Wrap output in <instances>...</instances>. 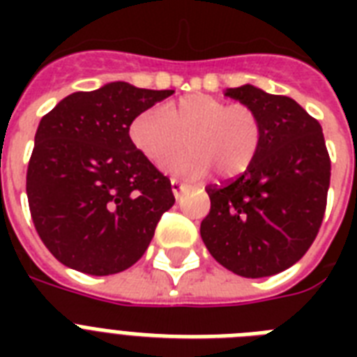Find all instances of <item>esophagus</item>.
I'll return each instance as SVG.
<instances>
[{"instance_id":"1","label":"esophagus","mask_w":357,"mask_h":357,"mask_svg":"<svg viewBox=\"0 0 357 357\" xmlns=\"http://www.w3.org/2000/svg\"><path fill=\"white\" fill-rule=\"evenodd\" d=\"M170 183H172L174 196H176V198H179V196H181V192H183V189H185V187H187V185H185L183 181H181V179H178V178L170 179Z\"/></svg>"}]
</instances>
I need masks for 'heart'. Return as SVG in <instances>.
Segmentation results:
<instances>
[{
    "label": "heart",
    "instance_id": "heart-1",
    "mask_svg": "<svg viewBox=\"0 0 357 357\" xmlns=\"http://www.w3.org/2000/svg\"><path fill=\"white\" fill-rule=\"evenodd\" d=\"M129 139L148 161H167V170L202 176L209 167L234 178L254 162L263 142V120L246 103H229L209 94H190L167 107L144 109L129 123Z\"/></svg>",
    "mask_w": 357,
    "mask_h": 357
}]
</instances>
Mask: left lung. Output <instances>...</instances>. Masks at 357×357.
Returning <instances> with one entry per match:
<instances>
[{
    "instance_id": "1",
    "label": "left lung",
    "mask_w": 357,
    "mask_h": 357,
    "mask_svg": "<svg viewBox=\"0 0 357 357\" xmlns=\"http://www.w3.org/2000/svg\"><path fill=\"white\" fill-rule=\"evenodd\" d=\"M226 96L254 107L263 142L237 178L207 185L200 234L209 254L244 278H265L304 257L326 211L332 162L319 120L287 96L243 85Z\"/></svg>"
}]
</instances>
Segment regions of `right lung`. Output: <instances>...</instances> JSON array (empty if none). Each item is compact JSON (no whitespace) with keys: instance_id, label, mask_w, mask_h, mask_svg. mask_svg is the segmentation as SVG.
<instances>
[{"instance_id":"right-lung-1","label":"right lung","mask_w":357,"mask_h":357,"mask_svg":"<svg viewBox=\"0 0 357 357\" xmlns=\"http://www.w3.org/2000/svg\"><path fill=\"white\" fill-rule=\"evenodd\" d=\"M170 94L116 81L42 116L25 189L36 234L63 265L109 276L142 257L176 198L133 146L129 123Z\"/></svg>"}]
</instances>
